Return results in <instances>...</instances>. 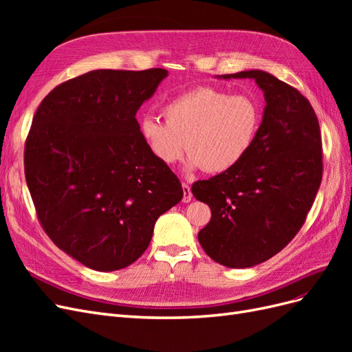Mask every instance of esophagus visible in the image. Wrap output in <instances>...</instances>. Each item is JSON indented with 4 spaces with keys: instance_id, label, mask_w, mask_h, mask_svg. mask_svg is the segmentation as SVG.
<instances>
[{
    "instance_id": "1",
    "label": "esophagus",
    "mask_w": 352,
    "mask_h": 352,
    "mask_svg": "<svg viewBox=\"0 0 352 352\" xmlns=\"http://www.w3.org/2000/svg\"><path fill=\"white\" fill-rule=\"evenodd\" d=\"M182 189H184V198L182 201L184 202H189L190 199H192V192H190V188L188 184H182Z\"/></svg>"
}]
</instances>
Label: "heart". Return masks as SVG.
<instances>
[{
  "label": "heart",
  "instance_id": "1",
  "mask_svg": "<svg viewBox=\"0 0 352 352\" xmlns=\"http://www.w3.org/2000/svg\"><path fill=\"white\" fill-rule=\"evenodd\" d=\"M164 122L146 116L140 133L160 164L172 166L184 151L188 168L225 173L247 157L257 138L261 110L248 95H230L211 87L180 94L163 107Z\"/></svg>",
  "mask_w": 352,
  "mask_h": 352
}]
</instances>
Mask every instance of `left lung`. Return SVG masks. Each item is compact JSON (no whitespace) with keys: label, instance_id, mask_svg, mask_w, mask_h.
Returning a JSON list of instances; mask_svg holds the SVG:
<instances>
[{"label":"left lung","instance_id":"1","mask_svg":"<svg viewBox=\"0 0 352 352\" xmlns=\"http://www.w3.org/2000/svg\"><path fill=\"white\" fill-rule=\"evenodd\" d=\"M217 78L254 79L264 92L263 120L247 157L192 185L194 197L211 208L198 233L202 250L226 267L247 269L282 251L304 225L322 182V135L311 104L273 74Z\"/></svg>","mask_w":352,"mask_h":352}]
</instances>
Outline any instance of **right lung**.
I'll return each instance as SVG.
<instances>
[{"mask_svg": "<svg viewBox=\"0 0 352 352\" xmlns=\"http://www.w3.org/2000/svg\"><path fill=\"white\" fill-rule=\"evenodd\" d=\"M167 73L88 72L52 89L32 120L25 175L38 219L60 250L92 270L140 258L157 219L184 197L136 120Z\"/></svg>", "mask_w": 352, "mask_h": 352, "instance_id": "obj_1", "label": "right lung"}]
</instances>
